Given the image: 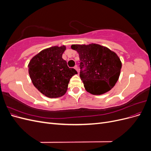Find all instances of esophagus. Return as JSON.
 Listing matches in <instances>:
<instances>
[{
    "label": "esophagus",
    "mask_w": 151,
    "mask_h": 151,
    "mask_svg": "<svg viewBox=\"0 0 151 151\" xmlns=\"http://www.w3.org/2000/svg\"><path fill=\"white\" fill-rule=\"evenodd\" d=\"M74 68L77 71V72H79V68H78V67H77V65H76L75 67H74Z\"/></svg>",
    "instance_id": "34e87169"
}]
</instances>
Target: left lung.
<instances>
[{"label": "left lung", "mask_w": 151, "mask_h": 151, "mask_svg": "<svg viewBox=\"0 0 151 151\" xmlns=\"http://www.w3.org/2000/svg\"><path fill=\"white\" fill-rule=\"evenodd\" d=\"M79 53L80 77L88 93L100 95L111 90L119 78L122 62L111 50L98 44L72 45Z\"/></svg>", "instance_id": "left-lung-1"}]
</instances>
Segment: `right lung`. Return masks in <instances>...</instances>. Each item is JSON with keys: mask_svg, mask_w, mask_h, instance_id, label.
Masks as SVG:
<instances>
[{"mask_svg": "<svg viewBox=\"0 0 151 151\" xmlns=\"http://www.w3.org/2000/svg\"><path fill=\"white\" fill-rule=\"evenodd\" d=\"M65 46L43 50L31 58L28 72L32 83L40 93L50 98L64 95L71 77L77 74L62 58Z\"/></svg>", "mask_w": 151, "mask_h": 151, "instance_id": "right-lung-1", "label": "right lung"}]
</instances>
